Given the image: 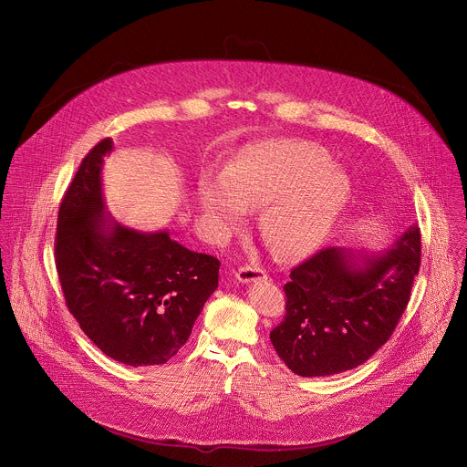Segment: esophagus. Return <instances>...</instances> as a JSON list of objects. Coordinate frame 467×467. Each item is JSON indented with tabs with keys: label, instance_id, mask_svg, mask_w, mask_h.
<instances>
[{
	"label": "esophagus",
	"instance_id": "obj_1",
	"mask_svg": "<svg viewBox=\"0 0 467 467\" xmlns=\"http://www.w3.org/2000/svg\"><path fill=\"white\" fill-rule=\"evenodd\" d=\"M237 279H239V283L250 285V283H257V281H266L268 275L257 265H246L237 270Z\"/></svg>",
	"mask_w": 467,
	"mask_h": 467
}]
</instances>
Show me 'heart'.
Wrapping results in <instances>:
<instances>
[{"label": "heart", "mask_w": 467, "mask_h": 467, "mask_svg": "<svg viewBox=\"0 0 467 467\" xmlns=\"http://www.w3.org/2000/svg\"><path fill=\"white\" fill-rule=\"evenodd\" d=\"M349 199V182L318 149L255 143L226 164L223 179L204 175L199 202L221 226L243 223L246 208H262L261 234L281 255H303L333 230Z\"/></svg>", "instance_id": "obj_1"}]
</instances>
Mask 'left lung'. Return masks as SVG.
<instances>
[{
  "label": "left lung",
  "instance_id": "obj_1",
  "mask_svg": "<svg viewBox=\"0 0 467 467\" xmlns=\"http://www.w3.org/2000/svg\"><path fill=\"white\" fill-rule=\"evenodd\" d=\"M420 268V232L410 226L379 254L329 246L296 266L285 285L286 315L270 331L301 377H329L366 362L395 331Z\"/></svg>",
  "mask_w": 467,
  "mask_h": 467
}]
</instances>
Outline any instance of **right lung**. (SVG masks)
<instances>
[{"label": "right lung", "instance_id": "obj_1", "mask_svg": "<svg viewBox=\"0 0 467 467\" xmlns=\"http://www.w3.org/2000/svg\"><path fill=\"white\" fill-rule=\"evenodd\" d=\"M112 140L81 161L57 213L56 268L68 311L87 337L127 366H157L188 340L217 290L221 263L162 232L109 217L101 170Z\"/></svg>", "mask_w": 467, "mask_h": 467}]
</instances>
